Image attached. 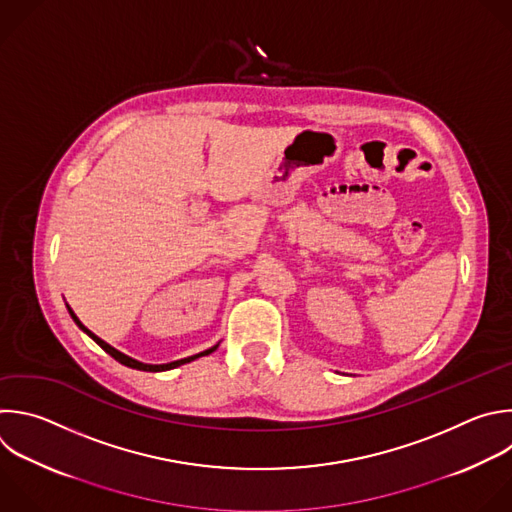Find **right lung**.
<instances>
[{
  "mask_svg": "<svg viewBox=\"0 0 512 512\" xmlns=\"http://www.w3.org/2000/svg\"><path fill=\"white\" fill-rule=\"evenodd\" d=\"M68 311H70V315H72V319L76 321V325L82 329V331H86L94 342L106 352V354H110L116 362H120V364H124V366H128V368H134V370H142V372H164V370H173V368H177V366H183V364H189V362H193V360H197V358H201V356H209V354H213L215 350H217V346L215 348H211V350H205V352H201V354H197V356H191V358H185V360H177V362H170V364H158V366H152V364H142V362H136V360H132V358H128V356H124V354H120L118 350H114L112 346H108L106 342H102V339L98 337V335H94L88 327H84L82 325V321L76 317V313L68 307Z\"/></svg>",
  "mask_w": 512,
  "mask_h": 512,
  "instance_id": "1",
  "label": "right lung"
}]
</instances>
